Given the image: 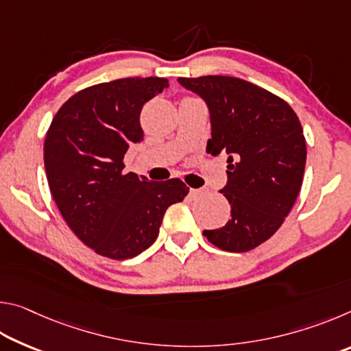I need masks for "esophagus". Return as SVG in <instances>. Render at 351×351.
<instances>
[{
  "label": "esophagus",
  "instance_id": "1",
  "mask_svg": "<svg viewBox=\"0 0 351 351\" xmlns=\"http://www.w3.org/2000/svg\"><path fill=\"white\" fill-rule=\"evenodd\" d=\"M203 193H204V192H203V190H201V189H190L189 197L192 198V199H198Z\"/></svg>",
  "mask_w": 351,
  "mask_h": 351
}]
</instances>
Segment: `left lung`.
Segmentation results:
<instances>
[{"label":"left lung","instance_id":"8db88e82","mask_svg":"<svg viewBox=\"0 0 351 351\" xmlns=\"http://www.w3.org/2000/svg\"><path fill=\"white\" fill-rule=\"evenodd\" d=\"M178 82L209 106L207 153L228 154V184L221 193L230 204V218L223 228L203 234L223 251H251L277 232L300 192L306 144L299 117L283 99L237 77H180Z\"/></svg>","mask_w":351,"mask_h":351}]
</instances>
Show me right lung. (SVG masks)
I'll list each match as a JSON object with an SVG mask.
<instances>
[{
    "instance_id": "right-lung-1",
    "label": "right lung",
    "mask_w": 351,
    "mask_h": 351,
    "mask_svg": "<svg viewBox=\"0 0 351 351\" xmlns=\"http://www.w3.org/2000/svg\"><path fill=\"white\" fill-rule=\"evenodd\" d=\"M169 88L162 77H127L75 93L62 105L45 139V169L64 221L94 252L132 258L150 247L164 213L189 187L178 178L150 181L125 173L123 156L144 138L139 116Z\"/></svg>"
}]
</instances>
